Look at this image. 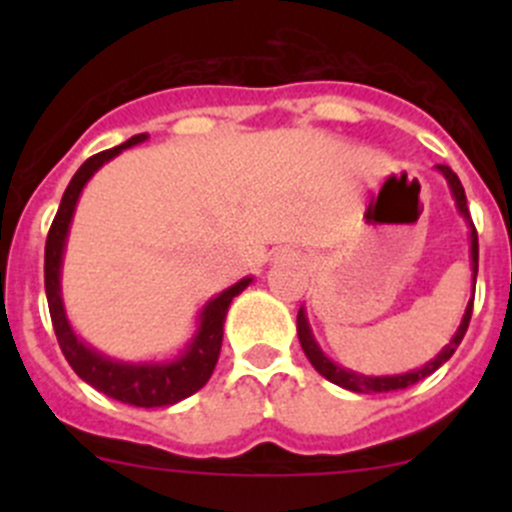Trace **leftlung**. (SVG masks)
Instances as JSON below:
<instances>
[{
	"instance_id": "8db88e82",
	"label": "left lung",
	"mask_w": 512,
	"mask_h": 512,
	"mask_svg": "<svg viewBox=\"0 0 512 512\" xmlns=\"http://www.w3.org/2000/svg\"><path fill=\"white\" fill-rule=\"evenodd\" d=\"M436 168H438V173H443V178L448 180V188H451L453 200H456L458 213L466 218L468 227H471V267H473V289H476L478 232H476V225H473V220H471V213H468L466 190H463L461 180H458V175L453 173L448 165H436ZM471 314H473V299L468 302L466 314H463L458 332L453 334L451 342H448L446 347H443L441 352L436 354V359H431L428 364H423L421 369L409 371V374H396V376H364V374H356V371H352V369H344V366L334 364L329 356H324L322 349H319V344L314 342L312 329H309V322H307V314H304V307H299V312H297V337H299V344H302L304 354H307V359L312 361L314 369H317L319 374H322L327 381L342 386V389L356 391V394H384V391H396V389H406V386H414L421 379H426V376H431L433 371L438 369V366L446 364V361L453 356V352L458 349V344L463 342V337H466V329H468V322H471Z\"/></svg>"
}]
</instances>
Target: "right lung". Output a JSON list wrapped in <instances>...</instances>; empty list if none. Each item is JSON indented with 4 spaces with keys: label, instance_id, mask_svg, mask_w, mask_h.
Here are the masks:
<instances>
[{
    "label": "right lung",
    "instance_id": "1",
    "mask_svg": "<svg viewBox=\"0 0 512 512\" xmlns=\"http://www.w3.org/2000/svg\"><path fill=\"white\" fill-rule=\"evenodd\" d=\"M146 133L128 138L126 143L108 151L96 153L76 170L71 178L69 188L64 190L56 218L51 223L49 235H46V250H44V287H46V302H49L51 324H54L56 339L64 352L66 361L71 369L91 384L101 394L111 396V399L123 401L128 406H141V409H156V406H173L178 401L188 399L195 391L203 389L208 384L210 374H213L215 364H218L220 347H223V324L227 317V307H230L232 297L242 292L252 282V277H245L237 285L227 287L218 297L210 299L200 312L198 332L190 339L185 352L175 356L173 361H143V364H128V361L108 359V356L98 354L89 344L81 342L71 329L69 319H66L64 302H61V260H64L66 237H69V225L74 218L76 203L89 183L91 175L116 158L123 148L138 146L146 141Z\"/></svg>",
    "mask_w": 512,
    "mask_h": 512
}]
</instances>
